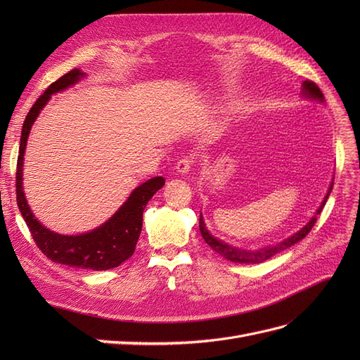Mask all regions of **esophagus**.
<instances>
[{
	"mask_svg": "<svg viewBox=\"0 0 360 360\" xmlns=\"http://www.w3.org/2000/svg\"><path fill=\"white\" fill-rule=\"evenodd\" d=\"M191 167H192V160L188 159V158H184V159L177 162L176 171L180 174V176H186V174L191 171Z\"/></svg>",
	"mask_w": 360,
	"mask_h": 360,
	"instance_id": "esophagus-1",
	"label": "esophagus"
}]
</instances>
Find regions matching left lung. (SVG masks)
Wrapping results in <instances>:
<instances>
[{
    "mask_svg": "<svg viewBox=\"0 0 360 360\" xmlns=\"http://www.w3.org/2000/svg\"><path fill=\"white\" fill-rule=\"evenodd\" d=\"M300 94H302L303 99L311 101V102H319V103H324L326 102L321 90L314 82H311V81H304L302 84ZM332 186H333V181H330L329 188H328V192H326L324 198H323L319 209L315 210V213L311 216V219L307 224H304L300 228V230H297L296 233L291 234L290 237L284 238V240L278 242L276 245H270V246L258 248V249H245V248L233 246L230 243L221 240V238L214 237L209 230H207V225L204 222L202 213H200V231H201V236H202V238L205 240V243L209 245L214 250V252L222 255L228 261H233V263H238V264H258V263H263V261L271 258L275 254L281 252V250H284V249L292 246L294 243H297V242L302 240V238L307 237V234L312 230L315 221H317V216L321 213L323 207L326 205V201H328L329 195L332 192Z\"/></svg>",
    "mask_w": 360,
    "mask_h": 360,
    "instance_id": "obj_1",
    "label": "left lung"
}]
</instances>
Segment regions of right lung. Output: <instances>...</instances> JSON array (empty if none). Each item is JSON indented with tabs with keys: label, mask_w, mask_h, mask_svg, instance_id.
Here are the masks:
<instances>
[{
	"label": "right lung",
	"mask_w": 360,
	"mask_h": 360,
	"mask_svg": "<svg viewBox=\"0 0 360 360\" xmlns=\"http://www.w3.org/2000/svg\"><path fill=\"white\" fill-rule=\"evenodd\" d=\"M85 76L86 73L79 69L70 70L58 81L51 84L30 110L22 126V134H20L16 169V201L36 245L53 263L99 271L118 267L123 261L132 257L141 230H143V212L153 195L163 188L165 179L153 177L139 184L130 192L127 200L120 205V209L110 219L86 233L73 236L60 234L49 230L34 216L24 192V156L31 127L53 94L70 89Z\"/></svg>",
	"instance_id": "obj_1"
}]
</instances>
